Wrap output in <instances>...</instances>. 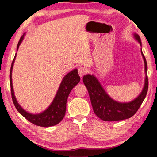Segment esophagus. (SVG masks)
I'll return each mask as SVG.
<instances>
[{
	"label": "esophagus",
	"mask_w": 157,
	"mask_h": 157,
	"mask_svg": "<svg viewBox=\"0 0 157 157\" xmlns=\"http://www.w3.org/2000/svg\"><path fill=\"white\" fill-rule=\"evenodd\" d=\"M78 71L79 76L82 77V76H83L85 74H87V69L85 68V67H80V68H78Z\"/></svg>",
	"instance_id": "esophagus-1"
}]
</instances>
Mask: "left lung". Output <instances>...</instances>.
Returning a JSON list of instances; mask_svg holds the SVG:
<instances>
[{
  "instance_id": "8db88e82",
  "label": "left lung",
  "mask_w": 157,
  "mask_h": 157,
  "mask_svg": "<svg viewBox=\"0 0 157 157\" xmlns=\"http://www.w3.org/2000/svg\"><path fill=\"white\" fill-rule=\"evenodd\" d=\"M134 37L141 45L139 36L134 34ZM145 63V86L142 92L134 101L130 103L117 102L107 94L102 86L95 76L90 74L83 76V81L86 86L90 95L93 110L97 116L105 121H116L129 119L138 111L143 101L146 97L148 90V78L147 75V65L146 60L141 51Z\"/></svg>"
}]
</instances>
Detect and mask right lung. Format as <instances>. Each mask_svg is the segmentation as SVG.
Here are the masks:
<instances>
[{
	"label": "right lung",
	"instance_id": "right-lung-1",
	"mask_svg": "<svg viewBox=\"0 0 157 157\" xmlns=\"http://www.w3.org/2000/svg\"><path fill=\"white\" fill-rule=\"evenodd\" d=\"M24 35L22 36L18 41L17 49L20 45L23 39ZM16 59V55L13 58V61L11 65L10 80L11 87V94H12V101L15 108L22 116H23L30 123L36 125L40 126V127H50L57 125L61 121L63 117H65L66 111V103L68 96L70 94L71 90L73 87L78 84L80 81V76L78 74L77 69L70 71L68 73L64 78H63L61 83L56 94L53 102L49 105V108L43 112L38 114H29L19 105L17 101H16L15 96L13 94V90L12 87V71L13 65V63Z\"/></svg>",
	"mask_w": 157,
	"mask_h": 157
}]
</instances>
